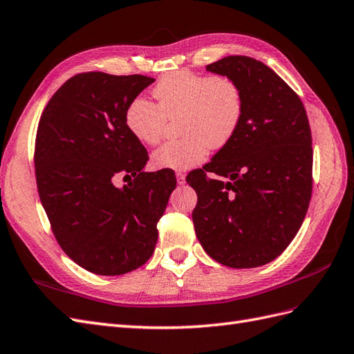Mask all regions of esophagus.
<instances>
[{"label":"esophagus","instance_id":"esophagus-1","mask_svg":"<svg viewBox=\"0 0 354 354\" xmlns=\"http://www.w3.org/2000/svg\"><path fill=\"white\" fill-rule=\"evenodd\" d=\"M176 180H178L179 185H184L185 184V175L180 174V171H178V174H176Z\"/></svg>","mask_w":354,"mask_h":354}]
</instances>
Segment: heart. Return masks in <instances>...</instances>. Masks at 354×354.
Masks as SVG:
<instances>
[{
	"label": "heart",
	"mask_w": 354,
	"mask_h": 354,
	"mask_svg": "<svg viewBox=\"0 0 354 354\" xmlns=\"http://www.w3.org/2000/svg\"><path fill=\"white\" fill-rule=\"evenodd\" d=\"M157 104L142 95L125 109V125L143 145H157L166 118L183 115V139L167 142L152 152L160 169L188 170L206 157L209 147L223 148L236 134L243 115V94L233 79L180 70L162 77L153 88Z\"/></svg>",
	"instance_id": "heart-1"
}]
</instances>
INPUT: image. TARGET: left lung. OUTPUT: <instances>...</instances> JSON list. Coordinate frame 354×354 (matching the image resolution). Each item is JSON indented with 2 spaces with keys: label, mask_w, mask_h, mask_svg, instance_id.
<instances>
[{
  "label": "left lung",
  "mask_w": 354,
  "mask_h": 354,
  "mask_svg": "<svg viewBox=\"0 0 354 354\" xmlns=\"http://www.w3.org/2000/svg\"><path fill=\"white\" fill-rule=\"evenodd\" d=\"M206 70L241 86L243 115L233 139L187 176L197 239L224 266H263L293 241L311 201L310 122L301 98L261 61L232 55Z\"/></svg>",
  "instance_id": "8db88e82"
}]
</instances>
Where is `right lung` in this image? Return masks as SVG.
Returning <instances> with one entry per match:
<instances>
[{"label":"right lung","instance_id":"right-lung-1","mask_svg":"<svg viewBox=\"0 0 354 354\" xmlns=\"http://www.w3.org/2000/svg\"><path fill=\"white\" fill-rule=\"evenodd\" d=\"M152 77L88 71L44 107L35 138V179L66 254L97 275H122L152 256L157 223L176 187L174 170L143 171L148 152L125 125V109ZM129 178L116 187V177Z\"/></svg>","mask_w":354,"mask_h":354}]
</instances>
